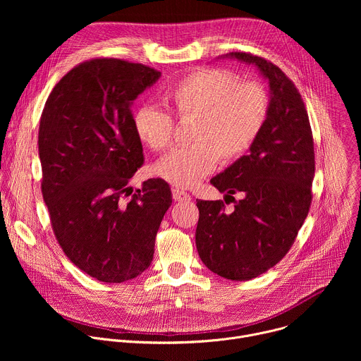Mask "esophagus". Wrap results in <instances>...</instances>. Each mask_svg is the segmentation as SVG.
I'll list each match as a JSON object with an SVG mask.
<instances>
[{"label":"esophagus","mask_w":361,"mask_h":361,"mask_svg":"<svg viewBox=\"0 0 361 361\" xmlns=\"http://www.w3.org/2000/svg\"><path fill=\"white\" fill-rule=\"evenodd\" d=\"M173 198L178 202H185V201H190V194L183 191V190H174L173 191Z\"/></svg>","instance_id":"esophagus-1"}]
</instances>
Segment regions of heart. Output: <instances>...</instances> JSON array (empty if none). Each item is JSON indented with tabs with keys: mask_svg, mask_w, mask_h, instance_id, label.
<instances>
[{
	"mask_svg": "<svg viewBox=\"0 0 361 361\" xmlns=\"http://www.w3.org/2000/svg\"><path fill=\"white\" fill-rule=\"evenodd\" d=\"M178 120H192L190 145L173 149L157 174L178 188H191L213 171L217 161L234 163L259 138L269 113V97L255 81L240 82L237 74L201 68L178 80L167 92ZM134 131L154 151L173 144L174 118L151 104L137 109Z\"/></svg>",
	"mask_w": 361,
	"mask_h": 361,
	"instance_id": "b5f03b06",
	"label": "heart"
}]
</instances>
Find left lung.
Here are the masks:
<instances>
[{
    "mask_svg": "<svg viewBox=\"0 0 361 361\" xmlns=\"http://www.w3.org/2000/svg\"><path fill=\"white\" fill-rule=\"evenodd\" d=\"M226 57L259 68L269 78L271 99L250 152L210 181L226 192V203L232 198L235 210L227 214L223 200H197L195 245L213 273L245 281L274 267L294 244L313 200L314 141L304 101L277 66L238 51Z\"/></svg>",
    "mask_w": 361,
    "mask_h": 361,
    "instance_id": "left-lung-1",
    "label": "left lung"
}]
</instances>
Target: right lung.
<instances>
[{
  "mask_svg": "<svg viewBox=\"0 0 361 361\" xmlns=\"http://www.w3.org/2000/svg\"><path fill=\"white\" fill-rule=\"evenodd\" d=\"M160 71L118 59L70 70L48 95L39 120L41 192L64 254L102 283L140 276L152 262L170 185L130 178L144 164L131 104Z\"/></svg>",
  "mask_w": 361,
  "mask_h": 361,
  "instance_id": "obj_1",
  "label": "right lung"
}]
</instances>
